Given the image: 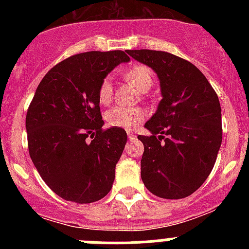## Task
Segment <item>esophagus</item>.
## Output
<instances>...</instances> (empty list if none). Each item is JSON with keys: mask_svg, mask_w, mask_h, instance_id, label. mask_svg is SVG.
<instances>
[{"mask_svg": "<svg viewBox=\"0 0 249 249\" xmlns=\"http://www.w3.org/2000/svg\"><path fill=\"white\" fill-rule=\"evenodd\" d=\"M127 136H128V138H135L136 137V132L135 131H127Z\"/></svg>", "mask_w": 249, "mask_h": 249, "instance_id": "esophagus-1", "label": "esophagus"}]
</instances>
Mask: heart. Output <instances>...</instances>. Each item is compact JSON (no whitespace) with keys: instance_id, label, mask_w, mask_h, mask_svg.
<instances>
[{"instance_id":"obj_1","label":"heart","mask_w":249,"mask_h":249,"mask_svg":"<svg viewBox=\"0 0 249 249\" xmlns=\"http://www.w3.org/2000/svg\"><path fill=\"white\" fill-rule=\"evenodd\" d=\"M126 80L131 85H133L137 89L146 92L151 89L153 77H152L149 68L146 66H135V67L127 70L124 73ZM113 96V83L109 76L105 77L98 89V100L102 105H108ZM146 118V111L140 107H122V106H114L106 112L105 120L112 127L118 128H133Z\"/></svg>"}]
</instances>
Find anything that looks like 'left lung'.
Instances as JSON below:
<instances>
[{
    "mask_svg": "<svg viewBox=\"0 0 249 249\" xmlns=\"http://www.w3.org/2000/svg\"><path fill=\"white\" fill-rule=\"evenodd\" d=\"M160 80L162 100L138 136L144 152L141 177L151 193L166 199L188 197L210 176L222 143L219 100L198 68L168 52L128 50Z\"/></svg>",
    "mask_w": 249,
    "mask_h": 249,
    "instance_id": "obj_1",
    "label": "left lung"
}]
</instances>
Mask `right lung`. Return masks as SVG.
<instances>
[{
	"instance_id": "right-lung-1",
	"label": "right lung",
	"mask_w": 249,
	"mask_h": 249,
	"mask_svg": "<svg viewBox=\"0 0 249 249\" xmlns=\"http://www.w3.org/2000/svg\"><path fill=\"white\" fill-rule=\"evenodd\" d=\"M123 51L74 54L51 68L26 116L31 160L51 190L66 201L92 203L111 191L127 142L124 129L105 124L98 89Z\"/></svg>"
}]
</instances>
